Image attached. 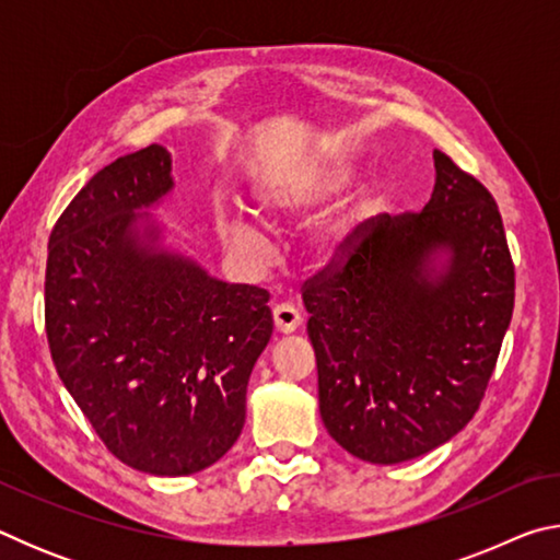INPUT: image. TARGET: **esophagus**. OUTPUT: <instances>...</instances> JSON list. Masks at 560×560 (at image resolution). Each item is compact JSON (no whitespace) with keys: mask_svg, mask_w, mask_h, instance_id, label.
Here are the masks:
<instances>
[{"mask_svg":"<svg viewBox=\"0 0 560 560\" xmlns=\"http://www.w3.org/2000/svg\"><path fill=\"white\" fill-rule=\"evenodd\" d=\"M273 326H277L279 334H293L301 326L299 308L291 306V303H277L273 306Z\"/></svg>","mask_w":560,"mask_h":560,"instance_id":"1","label":"esophagus"}]
</instances>
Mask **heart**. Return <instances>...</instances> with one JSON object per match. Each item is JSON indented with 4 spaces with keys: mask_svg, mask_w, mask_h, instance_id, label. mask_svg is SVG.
I'll use <instances>...</instances> for the list:
<instances>
[{
    "mask_svg": "<svg viewBox=\"0 0 560 560\" xmlns=\"http://www.w3.org/2000/svg\"><path fill=\"white\" fill-rule=\"evenodd\" d=\"M348 183L346 170L338 163H330L314 170V173L287 179L273 187L261 189L257 195L259 212L269 217H287L306 210L311 205L324 202L326 197L336 195L340 187ZM217 232L222 240L240 252H257L267 242V232H264L261 222L257 217L242 210H220L217 212ZM350 236V224L336 222L324 232V246L328 254H336L343 249Z\"/></svg>",
    "mask_w": 560,
    "mask_h": 560,
    "instance_id": "obj_1",
    "label": "heart"
}]
</instances>
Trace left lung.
<instances>
[{
  "label": "left lung",
  "instance_id": "obj_1",
  "mask_svg": "<svg viewBox=\"0 0 560 560\" xmlns=\"http://www.w3.org/2000/svg\"><path fill=\"white\" fill-rule=\"evenodd\" d=\"M432 158L422 212L363 222L343 267L303 287L320 420L371 464L422 457L467 428L514 311L494 197L442 150Z\"/></svg>",
  "mask_w": 560,
  "mask_h": 560
}]
</instances>
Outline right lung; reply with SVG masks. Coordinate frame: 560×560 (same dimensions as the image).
<instances>
[{
	"label": "right lung",
	"instance_id": "1",
	"mask_svg": "<svg viewBox=\"0 0 560 560\" xmlns=\"http://www.w3.org/2000/svg\"><path fill=\"white\" fill-rule=\"evenodd\" d=\"M173 158L148 145L73 197L49 236L46 338L66 390L116 457L155 477L212 467L242 434L269 291L165 244Z\"/></svg>",
	"mask_w": 560,
	"mask_h": 560
}]
</instances>
